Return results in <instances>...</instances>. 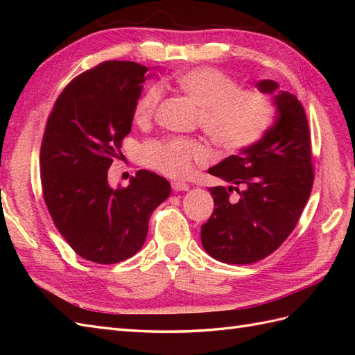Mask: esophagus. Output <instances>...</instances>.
<instances>
[{"mask_svg": "<svg viewBox=\"0 0 355 355\" xmlns=\"http://www.w3.org/2000/svg\"><path fill=\"white\" fill-rule=\"evenodd\" d=\"M172 189L175 192H187L189 191V184L183 182H172Z\"/></svg>", "mask_w": 355, "mask_h": 355, "instance_id": "34e87169", "label": "esophagus"}]
</instances>
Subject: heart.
Masks as SVG:
<instances>
[{"label":"heart","mask_w":355,"mask_h":355,"mask_svg":"<svg viewBox=\"0 0 355 355\" xmlns=\"http://www.w3.org/2000/svg\"><path fill=\"white\" fill-rule=\"evenodd\" d=\"M177 88L200 107L202 130L224 149H241L258 141L273 119V103L261 92L236 89L235 80L210 67H197L178 73ZM162 99V88L149 87L134 107L140 125L153 119ZM210 153L205 143L189 139H164L146 143L141 162L148 168L171 178H186L195 166L206 163Z\"/></svg>","instance_id":"heart-1"}]
</instances>
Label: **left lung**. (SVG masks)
Segmentation results:
<instances>
[{
	"label": "left lung",
	"mask_w": 355,
	"mask_h": 355,
	"mask_svg": "<svg viewBox=\"0 0 355 355\" xmlns=\"http://www.w3.org/2000/svg\"><path fill=\"white\" fill-rule=\"evenodd\" d=\"M256 88L271 97L276 120L261 140L209 169L229 186L210 187L216 207L201 225L202 248L236 266L261 261L281 247L302 215L314 180L304 107L271 79ZM233 190L239 197L230 200Z\"/></svg>",
	"instance_id": "8db88e82"
}]
</instances>
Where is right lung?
<instances>
[{
	"mask_svg": "<svg viewBox=\"0 0 355 355\" xmlns=\"http://www.w3.org/2000/svg\"><path fill=\"white\" fill-rule=\"evenodd\" d=\"M145 65L107 61L65 87L53 107L41 146V183L53 223L82 258L116 263L145 244L149 218L171 184L141 169L126 187H111L108 169L125 135L143 84Z\"/></svg>",
	"mask_w": 355,
	"mask_h": 355,
	"instance_id": "add662e5",
	"label": "right lung"
}]
</instances>
